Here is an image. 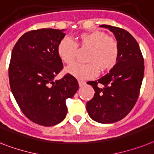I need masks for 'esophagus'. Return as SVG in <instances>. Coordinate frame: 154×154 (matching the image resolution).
Segmentation results:
<instances>
[{"label":"esophagus","instance_id":"esophagus-1","mask_svg":"<svg viewBox=\"0 0 154 154\" xmlns=\"http://www.w3.org/2000/svg\"><path fill=\"white\" fill-rule=\"evenodd\" d=\"M86 82H84V81H79V86H83L84 85H86Z\"/></svg>","mask_w":154,"mask_h":154}]
</instances>
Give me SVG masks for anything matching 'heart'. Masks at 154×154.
<instances>
[{
  "instance_id": "1",
  "label": "heart",
  "mask_w": 154,
  "mask_h": 154,
  "mask_svg": "<svg viewBox=\"0 0 154 154\" xmlns=\"http://www.w3.org/2000/svg\"><path fill=\"white\" fill-rule=\"evenodd\" d=\"M79 45L90 49L86 57L88 63H75L66 68V72L79 79L94 78L98 69L106 72L113 68L119 57V45L115 39L100 30H91L79 35ZM78 46L69 38H63L58 44L57 53L65 63L70 64L75 59Z\"/></svg>"
}]
</instances>
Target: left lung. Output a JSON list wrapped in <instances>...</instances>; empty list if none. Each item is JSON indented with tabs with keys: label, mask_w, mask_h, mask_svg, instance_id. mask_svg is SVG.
<instances>
[{
	"label": "left lung",
	"mask_w": 154,
	"mask_h": 154,
	"mask_svg": "<svg viewBox=\"0 0 154 154\" xmlns=\"http://www.w3.org/2000/svg\"><path fill=\"white\" fill-rule=\"evenodd\" d=\"M100 26L113 33L119 45V57L109 73L88 82L95 93L86 103V110L94 121L112 124L125 117L136 103L144 75V60L130 33L110 25ZM99 83L102 88L97 86Z\"/></svg>",
	"instance_id": "left-lung-1"
}]
</instances>
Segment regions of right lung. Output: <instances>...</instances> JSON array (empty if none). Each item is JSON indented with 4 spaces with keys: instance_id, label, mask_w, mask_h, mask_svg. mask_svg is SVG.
<instances>
[{
    "instance_id": "1",
    "label": "right lung",
    "mask_w": 154,
    "mask_h": 154,
    "mask_svg": "<svg viewBox=\"0 0 154 154\" xmlns=\"http://www.w3.org/2000/svg\"><path fill=\"white\" fill-rule=\"evenodd\" d=\"M65 30L44 28L20 37L11 52L8 76L11 91L23 113L32 122L49 127L64 120L67 98L79 89L69 74L55 77L63 68L57 46Z\"/></svg>"
}]
</instances>
